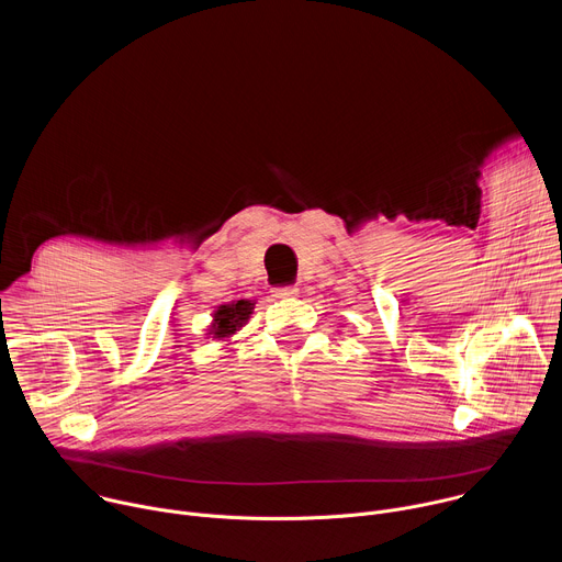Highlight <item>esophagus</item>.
Listing matches in <instances>:
<instances>
[{"label":"esophagus","instance_id":"1","mask_svg":"<svg viewBox=\"0 0 562 562\" xmlns=\"http://www.w3.org/2000/svg\"><path fill=\"white\" fill-rule=\"evenodd\" d=\"M273 295L276 297H295L297 289L295 286H278V289H273Z\"/></svg>","mask_w":562,"mask_h":562}]
</instances>
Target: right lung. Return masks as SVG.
<instances>
[{
    "mask_svg": "<svg viewBox=\"0 0 562 562\" xmlns=\"http://www.w3.org/2000/svg\"><path fill=\"white\" fill-rule=\"evenodd\" d=\"M254 304L256 302H251V300H237L235 304H222L213 313V317H215L213 331H211L213 338H228V336H233L239 327L247 323L249 315L254 313Z\"/></svg>",
    "mask_w": 562,
    "mask_h": 562,
    "instance_id": "obj_1",
    "label": "right lung"
}]
</instances>
